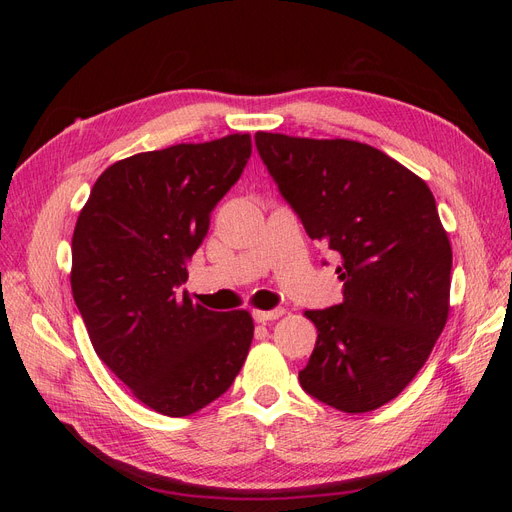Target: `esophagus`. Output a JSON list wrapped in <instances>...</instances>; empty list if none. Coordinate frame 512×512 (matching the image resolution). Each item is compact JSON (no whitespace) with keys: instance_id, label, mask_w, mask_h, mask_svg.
I'll use <instances>...</instances> for the list:
<instances>
[{"instance_id":"34e87169","label":"esophagus","mask_w":512,"mask_h":512,"mask_svg":"<svg viewBox=\"0 0 512 512\" xmlns=\"http://www.w3.org/2000/svg\"><path fill=\"white\" fill-rule=\"evenodd\" d=\"M280 316H284V309H269V312H260V309H256L254 312L256 322H269V320H277Z\"/></svg>"}]
</instances>
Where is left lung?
<instances>
[{"label":"left lung","instance_id":"1","mask_svg":"<svg viewBox=\"0 0 512 512\" xmlns=\"http://www.w3.org/2000/svg\"><path fill=\"white\" fill-rule=\"evenodd\" d=\"M256 147L309 239L337 252L344 301L309 309L318 339L303 391L359 414L418 374L448 318L453 252L427 183L376 147L256 132Z\"/></svg>","mask_w":512,"mask_h":512}]
</instances>
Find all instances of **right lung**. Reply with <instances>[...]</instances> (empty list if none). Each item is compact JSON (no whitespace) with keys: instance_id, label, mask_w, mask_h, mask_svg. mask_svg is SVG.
<instances>
[{"instance_id":"right-lung-1","label":"right lung","mask_w":512,"mask_h":512,"mask_svg":"<svg viewBox=\"0 0 512 512\" xmlns=\"http://www.w3.org/2000/svg\"><path fill=\"white\" fill-rule=\"evenodd\" d=\"M250 156V134L136 153L104 170L76 220L70 284L91 344L160 414L209 406L250 350V312H211L179 294L211 211Z\"/></svg>"}]
</instances>
